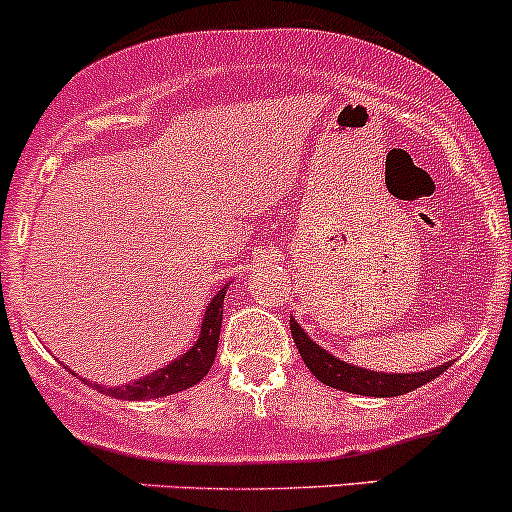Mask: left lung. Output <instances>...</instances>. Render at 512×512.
Instances as JSON below:
<instances>
[{
  "instance_id": "obj_1",
  "label": "left lung",
  "mask_w": 512,
  "mask_h": 512,
  "mask_svg": "<svg viewBox=\"0 0 512 512\" xmlns=\"http://www.w3.org/2000/svg\"><path fill=\"white\" fill-rule=\"evenodd\" d=\"M290 331L292 338H295V346L300 350L304 365L309 367L314 377L319 382H324L326 387L338 389V392H350V394H363V396H401L406 392H413V389L423 387L430 380L442 375L452 363H442L433 370L423 372H375L365 370V367H355L350 363H343L336 355H331L329 350H324L319 343H314L312 338L304 333V329L297 324L295 319L290 317Z\"/></svg>"
}]
</instances>
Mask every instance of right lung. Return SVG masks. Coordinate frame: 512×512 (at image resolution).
Returning <instances> with one entry per match:
<instances>
[{
    "label": "right lung",
    "instance_id": "obj_1",
    "mask_svg": "<svg viewBox=\"0 0 512 512\" xmlns=\"http://www.w3.org/2000/svg\"><path fill=\"white\" fill-rule=\"evenodd\" d=\"M227 285H222L215 292L208 307H205L203 324H200V333L195 346L183 353L181 358H176L174 363H169L162 370L152 372V375L142 377V380L123 384V387H103V384H94L96 392L111 394L116 399L125 401H142V399H157V396H169L183 389L193 387L203 380L210 372L212 360L217 355V341H220V329H222V304H225V292Z\"/></svg>",
    "mask_w": 512,
    "mask_h": 512
}]
</instances>
